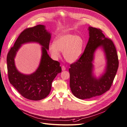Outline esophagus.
Returning a JSON list of instances; mask_svg holds the SVG:
<instances>
[{
    "label": "esophagus",
    "instance_id": "1",
    "mask_svg": "<svg viewBox=\"0 0 127 127\" xmlns=\"http://www.w3.org/2000/svg\"><path fill=\"white\" fill-rule=\"evenodd\" d=\"M65 69H66V67H65L64 66H63H63H62V71H65Z\"/></svg>",
    "mask_w": 127,
    "mask_h": 127
}]
</instances>
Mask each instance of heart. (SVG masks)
<instances>
[{
  "mask_svg": "<svg viewBox=\"0 0 127 127\" xmlns=\"http://www.w3.org/2000/svg\"><path fill=\"white\" fill-rule=\"evenodd\" d=\"M84 44L81 36L61 32L56 36L53 43L49 45L48 50L54 59H58L60 56V51H63L65 60L69 63H74L82 55Z\"/></svg>",
  "mask_w": 127,
  "mask_h": 127,
  "instance_id": "heart-1",
  "label": "heart"
}]
</instances>
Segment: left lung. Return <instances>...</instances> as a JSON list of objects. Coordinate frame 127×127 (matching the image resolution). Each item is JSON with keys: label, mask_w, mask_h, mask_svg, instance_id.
<instances>
[{"label": "left lung", "mask_w": 127, "mask_h": 127, "mask_svg": "<svg viewBox=\"0 0 127 127\" xmlns=\"http://www.w3.org/2000/svg\"><path fill=\"white\" fill-rule=\"evenodd\" d=\"M88 30L89 38L83 54L69 68L71 91L82 100L101 95L108 91L119 66L116 48L112 40L106 38L100 29L90 26ZM99 47L104 52L106 66L105 72L96 78L93 74V63L94 53Z\"/></svg>", "instance_id": "left-lung-1"}]
</instances>
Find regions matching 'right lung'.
I'll return each instance as SVG.
<instances>
[{"instance_id": "obj_1", "label": "right lung", "mask_w": 127, "mask_h": 127, "mask_svg": "<svg viewBox=\"0 0 127 127\" xmlns=\"http://www.w3.org/2000/svg\"><path fill=\"white\" fill-rule=\"evenodd\" d=\"M51 34L43 25H38L23 31L17 38L7 56L8 75L10 83L23 97L38 101L50 93L53 81L62 71L60 63L53 60L47 54ZM37 42L42 47V56L39 67L31 75L19 72L14 64L17 52L23 44Z\"/></svg>"}]
</instances>
